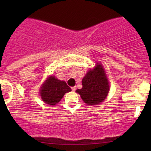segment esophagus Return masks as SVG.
<instances>
[{"label":"esophagus","instance_id":"34e87169","mask_svg":"<svg viewBox=\"0 0 151 151\" xmlns=\"http://www.w3.org/2000/svg\"><path fill=\"white\" fill-rule=\"evenodd\" d=\"M76 89H77V87H76V86H72V90L73 91H75Z\"/></svg>","mask_w":151,"mask_h":151}]
</instances>
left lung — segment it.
<instances>
[{
	"label": "left lung",
	"instance_id": "obj_1",
	"mask_svg": "<svg viewBox=\"0 0 151 151\" xmlns=\"http://www.w3.org/2000/svg\"><path fill=\"white\" fill-rule=\"evenodd\" d=\"M82 88L76 90L84 103L96 105L104 101L109 91V84L104 67L99 62L89 70L82 79Z\"/></svg>",
	"mask_w": 151,
	"mask_h": 151
}]
</instances>
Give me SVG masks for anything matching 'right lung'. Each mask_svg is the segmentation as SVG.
Returning <instances> with one entry per match:
<instances>
[{"instance_id":"add662e5","label":"right lung","mask_w":151,"mask_h":151,"mask_svg":"<svg viewBox=\"0 0 151 151\" xmlns=\"http://www.w3.org/2000/svg\"><path fill=\"white\" fill-rule=\"evenodd\" d=\"M71 91V88L65 81L59 80L54 76H50L41 86L40 94L45 103L54 106L60 101L65 93Z\"/></svg>"}]
</instances>
